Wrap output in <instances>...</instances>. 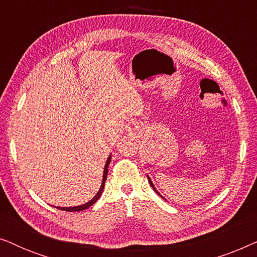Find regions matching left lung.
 Listing matches in <instances>:
<instances>
[{
	"mask_svg": "<svg viewBox=\"0 0 257 257\" xmlns=\"http://www.w3.org/2000/svg\"><path fill=\"white\" fill-rule=\"evenodd\" d=\"M147 180H149V182H150V185H151V186H152V188H153V189H154V191H156V192H157V193H158V194H159V195H160V196H161V198H164V196H163V195H161V194H160V193H159V192H158V191H157V188H156V187H154V185H153V182H152V181H151V179H150V177H149V175H147Z\"/></svg>",
	"mask_w": 257,
	"mask_h": 257,
	"instance_id": "8db88e82",
	"label": "left lung"
}]
</instances>
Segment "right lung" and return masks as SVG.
Returning <instances> with one entry per match:
<instances>
[{
	"label": "right lung",
	"instance_id": "obj_1",
	"mask_svg": "<svg viewBox=\"0 0 257 257\" xmlns=\"http://www.w3.org/2000/svg\"><path fill=\"white\" fill-rule=\"evenodd\" d=\"M110 161H111V156H108L107 160H106V164H105L104 166V173H103V180H101V185H100V188L99 191L97 192V194L93 196L92 199L90 200L89 202L84 203V205H80V206H75V207H57L58 209H63V210H66V212H80V210H84L86 208H89L90 206H92L94 202L97 201L98 199L100 198L101 193H103V189H104V185H105V181H106V178H107V172H108V165H110Z\"/></svg>",
	"mask_w": 257,
	"mask_h": 257
}]
</instances>
